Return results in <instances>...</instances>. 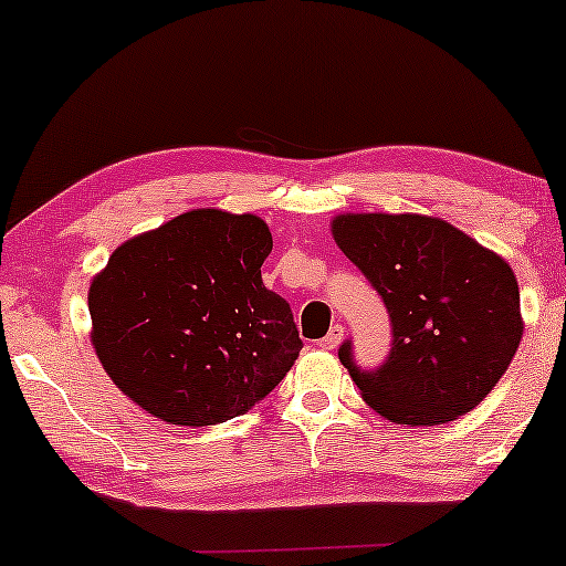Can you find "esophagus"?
Masks as SVG:
<instances>
[{
	"instance_id": "34e87169",
	"label": "esophagus",
	"mask_w": 566,
	"mask_h": 566,
	"mask_svg": "<svg viewBox=\"0 0 566 566\" xmlns=\"http://www.w3.org/2000/svg\"><path fill=\"white\" fill-rule=\"evenodd\" d=\"M343 335H345L343 324H335V327L327 332V337L319 339V347H324V350H335V347L343 343Z\"/></svg>"
}]
</instances>
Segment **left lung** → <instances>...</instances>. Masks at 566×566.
<instances>
[{"mask_svg":"<svg viewBox=\"0 0 566 566\" xmlns=\"http://www.w3.org/2000/svg\"><path fill=\"white\" fill-rule=\"evenodd\" d=\"M332 234L391 316L384 366L363 370L350 339L339 347L366 405L412 428L471 412L497 386L523 337L521 291L507 262L420 213H343Z\"/></svg>","mask_w":566,"mask_h":566,"instance_id":"1","label":"left lung"}]
</instances>
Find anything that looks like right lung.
Listing matches in <instances>:
<instances>
[{"label":"right lung","instance_id":"add662e5","mask_svg":"<svg viewBox=\"0 0 566 566\" xmlns=\"http://www.w3.org/2000/svg\"><path fill=\"white\" fill-rule=\"evenodd\" d=\"M270 250L260 216L219 208L123 242L87 296L92 345L113 384L169 424L250 412L304 347L289 301L262 285Z\"/></svg>","mask_w":566,"mask_h":566}]
</instances>
